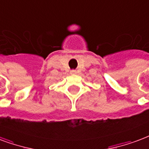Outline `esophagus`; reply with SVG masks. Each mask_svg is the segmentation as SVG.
Returning a JSON list of instances; mask_svg holds the SVG:
<instances>
[{"label": "esophagus", "instance_id": "esophagus-1", "mask_svg": "<svg viewBox=\"0 0 149 149\" xmlns=\"http://www.w3.org/2000/svg\"><path fill=\"white\" fill-rule=\"evenodd\" d=\"M70 73H71V74H76V73H77V71H76V70H71V72H70Z\"/></svg>", "mask_w": 149, "mask_h": 149}]
</instances>
